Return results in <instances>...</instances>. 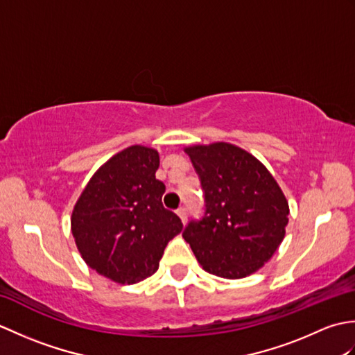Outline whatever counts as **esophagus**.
<instances>
[{
  "mask_svg": "<svg viewBox=\"0 0 355 355\" xmlns=\"http://www.w3.org/2000/svg\"><path fill=\"white\" fill-rule=\"evenodd\" d=\"M177 215L180 216V220H182L183 223H186V209L184 207L177 209Z\"/></svg>",
  "mask_w": 355,
  "mask_h": 355,
  "instance_id": "esophagus-1",
  "label": "esophagus"
}]
</instances>
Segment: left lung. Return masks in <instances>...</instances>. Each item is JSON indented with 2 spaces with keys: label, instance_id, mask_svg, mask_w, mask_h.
Instances as JSON below:
<instances>
[{
  "label": "left lung",
  "instance_id": "obj_1",
  "mask_svg": "<svg viewBox=\"0 0 355 355\" xmlns=\"http://www.w3.org/2000/svg\"><path fill=\"white\" fill-rule=\"evenodd\" d=\"M206 197L183 233L206 271L241 279L263 267L285 238L288 201L258 158L225 141L186 146Z\"/></svg>",
  "mask_w": 355,
  "mask_h": 355
}]
</instances>
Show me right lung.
I'll list each match as a JSON object with an SVG mask.
<instances>
[{
	"label": "right lung",
	"mask_w": 355,
	"mask_h": 355,
	"mask_svg": "<svg viewBox=\"0 0 355 355\" xmlns=\"http://www.w3.org/2000/svg\"><path fill=\"white\" fill-rule=\"evenodd\" d=\"M160 157L134 145L105 162L89 178L71 214L82 259L97 273L131 285L154 275L164 247L183 230L164 209V184L155 178Z\"/></svg>",
	"instance_id": "add662e5"
}]
</instances>
